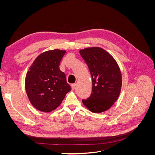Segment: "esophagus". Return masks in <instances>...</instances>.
Wrapping results in <instances>:
<instances>
[{"mask_svg":"<svg viewBox=\"0 0 155 155\" xmlns=\"http://www.w3.org/2000/svg\"><path fill=\"white\" fill-rule=\"evenodd\" d=\"M72 86V90H74L75 88H76V84H72V85H71Z\"/></svg>","mask_w":155,"mask_h":155,"instance_id":"34e87169","label":"esophagus"}]
</instances>
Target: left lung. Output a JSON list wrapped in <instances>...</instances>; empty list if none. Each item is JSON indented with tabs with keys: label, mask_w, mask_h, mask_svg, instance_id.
<instances>
[{
	"label": "left lung",
	"mask_w": 155,
	"mask_h": 155,
	"mask_svg": "<svg viewBox=\"0 0 155 155\" xmlns=\"http://www.w3.org/2000/svg\"><path fill=\"white\" fill-rule=\"evenodd\" d=\"M85 60L92 81L91 96L82 100L83 104L93 112L108 110L120 95L121 74L114 59L99 47L88 48L79 51Z\"/></svg>",
	"instance_id": "8db88e82"
}]
</instances>
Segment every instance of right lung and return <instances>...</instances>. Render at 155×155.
Listing matches in <instances>:
<instances>
[{
	"label": "right lung",
	"instance_id": "add662e5",
	"mask_svg": "<svg viewBox=\"0 0 155 155\" xmlns=\"http://www.w3.org/2000/svg\"><path fill=\"white\" fill-rule=\"evenodd\" d=\"M65 52L56 49L40 54L26 74V91L37 110L48 112L55 109L71 91L64 73L59 69Z\"/></svg>",
	"mask_w": 155,
	"mask_h": 155
}]
</instances>
